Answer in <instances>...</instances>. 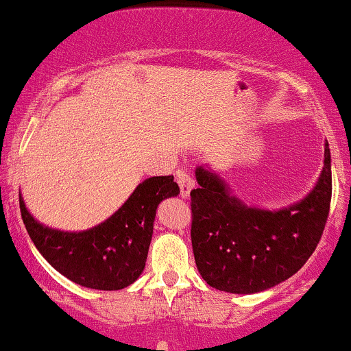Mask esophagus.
Instances as JSON below:
<instances>
[{"label":"esophagus","mask_w":351,"mask_h":351,"mask_svg":"<svg viewBox=\"0 0 351 351\" xmlns=\"http://www.w3.org/2000/svg\"><path fill=\"white\" fill-rule=\"evenodd\" d=\"M176 180H177V184H179V187H180V195H182L184 199L189 197L192 187H194V180H192L189 172H187L186 169H177V171H176Z\"/></svg>","instance_id":"1"}]
</instances>
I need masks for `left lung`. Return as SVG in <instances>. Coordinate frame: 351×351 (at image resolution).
Listing matches in <instances>:
<instances>
[{
    "instance_id": "obj_1",
    "label": "left lung",
    "mask_w": 351,
    "mask_h": 351,
    "mask_svg": "<svg viewBox=\"0 0 351 351\" xmlns=\"http://www.w3.org/2000/svg\"><path fill=\"white\" fill-rule=\"evenodd\" d=\"M318 184L298 204L263 210L229 194L224 180L197 167L191 191V239L204 281L221 291L251 295L291 278L322 239L331 201V157Z\"/></svg>"
}]
</instances>
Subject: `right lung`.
Wrapping results in <instances>:
<instances>
[{
  "instance_id": "obj_1",
  "label": "right lung",
  "mask_w": 351,
  "mask_h": 351,
  "mask_svg": "<svg viewBox=\"0 0 351 351\" xmlns=\"http://www.w3.org/2000/svg\"><path fill=\"white\" fill-rule=\"evenodd\" d=\"M179 194L174 176L145 179L112 217L84 232L45 228L26 210L20 195L25 228L43 258L77 285L115 291L127 288L144 271L160 201Z\"/></svg>"
}]
</instances>
